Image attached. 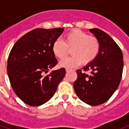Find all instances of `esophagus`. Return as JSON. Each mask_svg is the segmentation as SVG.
<instances>
[{
	"mask_svg": "<svg viewBox=\"0 0 129 129\" xmlns=\"http://www.w3.org/2000/svg\"><path fill=\"white\" fill-rule=\"evenodd\" d=\"M71 71V70H69V69H66V72H69V71Z\"/></svg>",
	"mask_w": 129,
	"mask_h": 129,
	"instance_id": "esophagus-1",
	"label": "esophagus"
}]
</instances>
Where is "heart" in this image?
Returning a JSON list of instances; mask_svg holds the SVG:
<instances>
[{
    "label": "heart",
    "mask_w": 129,
    "mask_h": 129,
    "mask_svg": "<svg viewBox=\"0 0 129 129\" xmlns=\"http://www.w3.org/2000/svg\"><path fill=\"white\" fill-rule=\"evenodd\" d=\"M71 50L72 56L59 61V66L65 68L77 67L83 63L90 64L98 56L100 43L95 37L90 36L79 29H73L66 34L63 41L57 39L54 42L52 51L55 57L64 58Z\"/></svg>",
    "instance_id": "b5f03b06"
}]
</instances>
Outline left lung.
Here are the masks:
<instances>
[{"mask_svg":"<svg viewBox=\"0 0 129 129\" xmlns=\"http://www.w3.org/2000/svg\"><path fill=\"white\" fill-rule=\"evenodd\" d=\"M89 31L99 40L100 50L97 58L83 68L84 71L77 70V79L73 87L81 100L98 106L108 101L119 85L123 56L119 46L109 35L97 28Z\"/></svg>","mask_w":129,"mask_h":129,"instance_id":"1","label":"left lung"}]
</instances>
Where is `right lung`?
<instances>
[{"label":"right lung","mask_w":129,"mask_h":129,"mask_svg":"<svg viewBox=\"0 0 129 129\" xmlns=\"http://www.w3.org/2000/svg\"><path fill=\"white\" fill-rule=\"evenodd\" d=\"M63 28H37L14 44L8 59L10 85L18 98L31 106H39L54 96L66 75L65 68L46 75L58 63L52 46Z\"/></svg>","instance_id":"add662e5"}]
</instances>
